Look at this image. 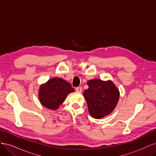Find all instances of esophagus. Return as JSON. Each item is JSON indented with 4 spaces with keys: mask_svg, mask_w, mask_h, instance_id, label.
Masks as SVG:
<instances>
[{
    "mask_svg": "<svg viewBox=\"0 0 156 156\" xmlns=\"http://www.w3.org/2000/svg\"><path fill=\"white\" fill-rule=\"evenodd\" d=\"M75 90H76V92H77L79 93H81L82 92V87H77L76 88H75Z\"/></svg>",
    "mask_w": 156,
    "mask_h": 156,
    "instance_id": "obj_1",
    "label": "esophagus"
}]
</instances>
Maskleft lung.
Instances as JSON below:
<instances>
[{
  "label": "left lung",
  "instance_id": "left-lung-1",
  "mask_svg": "<svg viewBox=\"0 0 156 156\" xmlns=\"http://www.w3.org/2000/svg\"><path fill=\"white\" fill-rule=\"evenodd\" d=\"M88 88L83 92L90 115L100 119L115 109L120 98V92L111 80L94 79L87 82Z\"/></svg>",
  "mask_w": 156,
  "mask_h": 156
}]
</instances>
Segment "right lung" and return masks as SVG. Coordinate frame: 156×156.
I'll return each instance as SVG.
<instances>
[{
	"label": "right lung",
	"instance_id": "obj_1",
	"mask_svg": "<svg viewBox=\"0 0 156 156\" xmlns=\"http://www.w3.org/2000/svg\"><path fill=\"white\" fill-rule=\"evenodd\" d=\"M75 89L64 79L54 77L40 85L38 98L41 104L51 110L56 111L62 104L69 93Z\"/></svg>",
	"mask_w": 156,
	"mask_h": 156
}]
</instances>
